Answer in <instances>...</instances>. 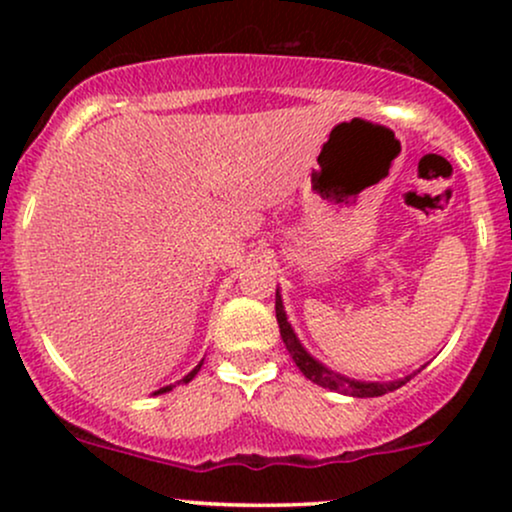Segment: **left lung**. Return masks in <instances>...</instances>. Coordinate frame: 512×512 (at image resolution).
Returning <instances> with one entry per match:
<instances>
[{
  "label": "left lung",
  "instance_id": "obj_1",
  "mask_svg": "<svg viewBox=\"0 0 512 512\" xmlns=\"http://www.w3.org/2000/svg\"><path fill=\"white\" fill-rule=\"evenodd\" d=\"M276 322H279L281 339H284L286 349H289V354L293 361H296V366L301 368V373L305 375V378L313 380V383H317V385L330 387V390H334V392H344V395H351V397H380V395H385V392H392V390H397V387L407 385V380L411 378L409 375V378L392 380V383H358V380H349V378H344V375L332 373L330 368H325L322 363H317L315 358L310 356L308 351L301 346V342L296 339L289 320H286L279 291H276Z\"/></svg>",
  "mask_w": 512,
  "mask_h": 512
}]
</instances>
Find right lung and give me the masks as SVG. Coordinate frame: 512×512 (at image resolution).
<instances>
[{
    "instance_id": "1",
    "label": "right lung",
    "mask_w": 512,
    "mask_h": 512,
    "mask_svg": "<svg viewBox=\"0 0 512 512\" xmlns=\"http://www.w3.org/2000/svg\"><path fill=\"white\" fill-rule=\"evenodd\" d=\"M199 368H202V363H199V366H197L195 370H192L190 375H185V378H182V383H190V380L195 378V375H197V370H199ZM166 390H170V387H163V390H158V392H166Z\"/></svg>"
}]
</instances>
